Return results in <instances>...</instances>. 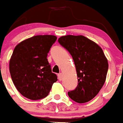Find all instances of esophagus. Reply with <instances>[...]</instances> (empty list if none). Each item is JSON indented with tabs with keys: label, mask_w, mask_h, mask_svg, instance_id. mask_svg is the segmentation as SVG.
Wrapping results in <instances>:
<instances>
[{
	"label": "esophagus",
	"mask_w": 123,
	"mask_h": 123,
	"mask_svg": "<svg viewBox=\"0 0 123 123\" xmlns=\"http://www.w3.org/2000/svg\"><path fill=\"white\" fill-rule=\"evenodd\" d=\"M57 77H58V80H60V81H61V80H62V78H63V75H62V74L60 73V74H58V75H57Z\"/></svg>",
	"instance_id": "34e87169"
}]
</instances>
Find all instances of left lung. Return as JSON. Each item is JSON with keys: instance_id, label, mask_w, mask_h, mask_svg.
Listing matches in <instances>:
<instances>
[{"instance_id": "8db88e82", "label": "left lung", "mask_w": 123, "mask_h": 123, "mask_svg": "<svg viewBox=\"0 0 123 123\" xmlns=\"http://www.w3.org/2000/svg\"><path fill=\"white\" fill-rule=\"evenodd\" d=\"M58 42L71 55L77 71L78 85L68 92L74 101H91L103 86L107 74L108 61L101 48L83 36L67 35Z\"/></svg>"}]
</instances>
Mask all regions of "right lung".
Returning a JSON list of instances; mask_svg holds the SVG:
<instances>
[{
	"mask_svg": "<svg viewBox=\"0 0 123 123\" xmlns=\"http://www.w3.org/2000/svg\"><path fill=\"white\" fill-rule=\"evenodd\" d=\"M56 40L55 36H35L18 43L13 51L9 63L11 78L17 90L28 99L46 97L57 81L47 59Z\"/></svg>",
	"mask_w": 123,
	"mask_h": 123,
	"instance_id": "obj_1",
	"label": "right lung"
}]
</instances>
